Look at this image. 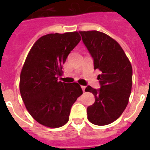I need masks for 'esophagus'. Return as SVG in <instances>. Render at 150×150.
Masks as SVG:
<instances>
[{
    "label": "esophagus",
    "mask_w": 150,
    "mask_h": 150,
    "mask_svg": "<svg viewBox=\"0 0 150 150\" xmlns=\"http://www.w3.org/2000/svg\"><path fill=\"white\" fill-rule=\"evenodd\" d=\"M82 91L85 92V89H86V86H82Z\"/></svg>",
    "instance_id": "34e87169"
}]
</instances>
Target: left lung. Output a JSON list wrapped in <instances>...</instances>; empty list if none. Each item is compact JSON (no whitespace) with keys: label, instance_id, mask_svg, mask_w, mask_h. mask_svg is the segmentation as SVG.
<instances>
[{"label":"left lung","instance_id":"1","mask_svg":"<svg viewBox=\"0 0 150 150\" xmlns=\"http://www.w3.org/2000/svg\"><path fill=\"white\" fill-rule=\"evenodd\" d=\"M85 46L93 59L100 89L90 86L86 92L95 96L87 107V117L96 125H107L121 116L127 107L132 86V68L119 43L107 34L96 31H80Z\"/></svg>","mask_w":150,"mask_h":150}]
</instances>
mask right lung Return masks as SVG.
<instances>
[{"instance_id": "add662e5", "label": "right lung", "mask_w": 150, "mask_h": 150, "mask_svg": "<svg viewBox=\"0 0 150 150\" xmlns=\"http://www.w3.org/2000/svg\"><path fill=\"white\" fill-rule=\"evenodd\" d=\"M80 40L78 32L47 34L34 43L25 59L20 75V93L30 115L43 125H64L73 103L82 94L77 82L57 80L68 54Z\"/></svg>"}]
</instances>
